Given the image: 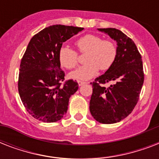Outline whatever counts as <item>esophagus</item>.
<instances>
[{
  "instance_id": "obj_1",
  "label": "esophagus",
  "mask_w": 159,
  "mask_h": 159,
  "mask_svg": "<svg viewBox=\"0 0 159 159\" xmlns=\"http://www.w3.org/2000/svg\"><path fill=\"white\" fill-rule=\"evenodd\" d=\"M77 83H78V85H79V86H82V85L86 84L87 82H82V81H77Z\"/></svg>"
}]
</instances>
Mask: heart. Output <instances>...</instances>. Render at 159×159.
I'll use <instances>...</instances> for the list:
<instances>
[{
	"mask_svg": "<svg viewBox=\"0 0 159 159\" xmlns=\"http://www.w3.org/2000/svg\"><path fill=\"white\" fill-rule=\"evenodd\" d=\"M81 53H86L87 64L79 67L70 74L73 79L88 80L95 77L99 69L106 71L112 67L117 55V48L114 42L102 39L95 34H86L76 42ZM60 64L67 69H72L78 64V55L72 48L62 46L58 50Z\"/></svg>",
	"mask_w": 159,
	"mask_h": 159,
	"instance_id": "obj_1",
	"label": "heart"
}]
</instances>
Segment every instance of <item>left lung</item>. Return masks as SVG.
Returning a JSON list of instances; mask_svg holds the SVG:
<instances>
[{
	"mask_svg": "<svg viewBox=\"0 0 159 159\" xmlns=\"http://www.w3.org/2000/svg\"><path fill=\"white\" fill-rule=\"evenodd\" d=\"M117 43V55L111 68L97 77L92 85L90 111L102 124L120 122L132 112L139 98L144 79L143 62L135 43L115 28L98 29ZM113 82L108 89L101 86Z\"/></svg>",
	"mask_w": 159,
	"mask_h": 159,
	"instance_id": "8db88e82",
	"label": "left lung"
}]
</instances>
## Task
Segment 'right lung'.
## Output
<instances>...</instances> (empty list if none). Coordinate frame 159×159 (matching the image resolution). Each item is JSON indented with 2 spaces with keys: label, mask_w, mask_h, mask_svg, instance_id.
<instances>
[{
  "label": "right lung",
  "mask_w": 159,
  "mask_h": 159,
  "mask_svg": "<svg viewBox=\"0 0 159 159\" xmlns=\"http://www.w3.org/2000/svg\"><path fill=\"white\" fill-rule=\"evenodd\" d=\"M83 30L81 27L48 26L33 36L21 59L18 90L22 103L38 120L52 123L67 113L70 97L78 89L76 81H64L58 50L62 43Z\"/></svg>",
  "instance_id": "obj_1"
}]
</instances>
